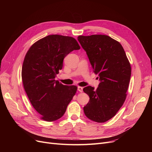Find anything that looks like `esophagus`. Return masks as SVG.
Returning <instances> with one entry per match:
<instances>
[{
  "instance_id": "obj_1",
  "label": "esophagus",
  "mask_w": 152,
  "mask_h": 152,
  "mask_svg": "<svg viewBox=\"0 0 152 152\" xmlns=\"http://www.w3.org/2000/svg\"><path fill=\"white\" fill-rule=\"evenodd\" d=\"M77 91H78L79 92H83V88L82 87L78 86V87H77Z\"/></svg>"
}]
</instances>
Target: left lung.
<instances>
[{
  "label": "left lung",
  "mask_w": 152,
  "mask_h": 152,
  "mask_svg": "<svg viewBox=\"0 0 152 152\" xmlns=\"http://www.w3.org/2000/svg\"><path fill=\"white\" fill-rule=\"evenodd\" d=\"M77 40L100 81L97 89L92 86L83 89L90 98L84 107V114L95 122H106L115 116L126 100L130 63L121 44L108 36H79Z\"/></svg>",
  "instance_id": "1"
}]
</instances>
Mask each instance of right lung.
<instances>
[{
    "instance_id": "right-lung-1",
    "label": "right lung",
    "mask_w": 152,
    "mask_h": 152,
    "mask_svg": "<svg viewBox=\"0 0 152 152\" xmlns=\"http://www.w3.org/2000/svg\"><path fill=\"white\" fill-rule=\"evenodd\" d=\"M79 49L75 38L53 34L39 40L26 54L21 72L24 89L44 121L51 122L62 117L76 92V86L63 85L55 78L66 56Z\"/></svg>"
}]
</instances>
